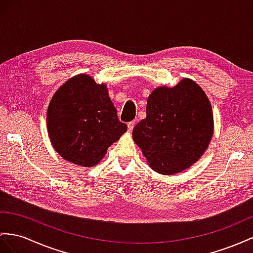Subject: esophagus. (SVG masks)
Wrapping results in <instances>:
<instances>
[{
    "label": "esophagus",
    "instance_id": "34e87169",
    "mask_svg": "<svg viewBox=\"0 0 253 253\" xmlns=\"http://www.w3.org/2000/svg\"><path fill=\"white\" fill-rule=\"evenodd\" d=\"M134 125H135V122H134V121L129 122L128 125H127V126H128V130H129V131H132V129H133Z\"/></svg>",
    "mask_w": 253,
    "mask_h": 253
}]
</instances>
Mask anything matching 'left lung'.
Segmentation results:
<instances>
[{
  "label": "left lung",
  "instance_id": "1",
  "mask_svg": "<svg viewBox=\"0 0 253 253\" xmlns=\"http://www.w3.org/2000/svg\"><path fill=\"white\" fill-rule=\"evenodd\" d=\"M212 130L209 98L196 82L184 79L174 87L153 90L146 118L135 125L132 138L153 170L171 175L202 156Z\"/></svg>",
  "mask_w": 253,
  "mask_h": 253
}]
</instances>
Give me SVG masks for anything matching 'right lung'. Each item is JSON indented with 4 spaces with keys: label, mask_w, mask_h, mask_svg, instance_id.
<instances>
[{
    "label": "right lung",
    "mask_w": 253,
    "mask_h": 253,
    "mask_svg": "<svg viewBox=\"0 0 253 253\" xmlns=\"http://www.w3.org/2000/svg\"><path fill=\"white\" fill-rule=\"evenodd\" d=\"M48 132L55 151L70 163L93 167L127 130L105 84L89 76L71 78L56 90L47 113Z\"/></svg>",
    "instance_id": "obj_1"
}]
</instances>
